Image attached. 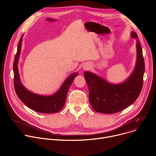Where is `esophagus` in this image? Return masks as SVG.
<instances>
[{
    "mask_svg": "<svg viewBox=\"0 0 156 156\" xmlns=\"http://www.w3.org/2000/svg\"><path fill=\"white\" fill-rule=\"evenodd\" d=\"M90 65H89L88 63H84L83 66V69L84 70H87L88 69H90Z\"/></svg>",
    "mask_w": 156,
    "mask_h": 156,
    "instance_id": "esophagus-1",
    "label": "esophagus"
}]
</instances>
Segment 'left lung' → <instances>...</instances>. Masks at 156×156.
Wrapping results in <instances>:
<instances>
[{"label": "left lung", "instance_id": "left-lung-1", "mask_svg": "<svg viewBox=\"0 0 156 156\" xmlns=\"http://www.w3.org/2000/svg\"><path fill=\"white\" fill-rule=\"evenodd\" d=\"M131 36L136 39L137 59L134 71L126 81L114 84L91 72L84 73L89 89V99L98 112L112 114L120 112L134 102L141 91L144 73L143 51L137 34L132 31Z\"/></svg>", "mask_w": 156, "mask_h": 156}]
</instances>
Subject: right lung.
<instances>
[{
	"mask_svg": "<svg viewBox=\"0 0 156 156\" xmlns=\"http://www.w3.org/2000/svg\"><path fill=\"white\" fill-rule=\"evenodd\" d=\"M22 37L23 35L21 36L18 43L13 66L14 73L13 83L16 94L18 98L28 107L36 112L43 114L57 113L63 107L69 87L75 78L78 75V73L71 74L63 82L59 90L51 96H41L28 91L20 82L18 69Z\"/></svg>",
	"mask_w": 156,
	"mask_h": 156,
	"instance_id": "1",
	"label": "right lung"
}]
</instances>
